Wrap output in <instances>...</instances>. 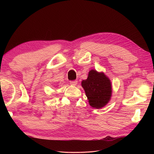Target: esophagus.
<instances>
[{
	"label": "esophagus",
	"instance_id": "esophagus-1",
	"mask_svg": "<svg viewBox=\"0 0 154 154\" xmlns=\"http://www.w3.org/2000/svg\"><path fill=\"white\" fill-rule=\"evenodd\" d=\"M77 80H73V81H70V84L72 85H76L77 84Z\"/></svg>",
	"mask_w": 154,
	"mask_h": 154
}]
</instances>
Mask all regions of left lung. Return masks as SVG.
Returning <instances> with one entry per match:
<instances>
[{"instance_id": "left-lung-1", "label": "left lung", "mask_w": 154, "mask_h": 154, "mask_svg": "<svg viewBox=\"0 0 154 154\" xmlns=\"http://www.w3.org/2000/svg\"><path fill=\"white\" fill-rule=\"evenodd\" d=\"M82 86L93 108H102L109 101L112 94L111 83L104 73L91 70L87 80L82 81Z\"/></svg>"}]
</instances>
